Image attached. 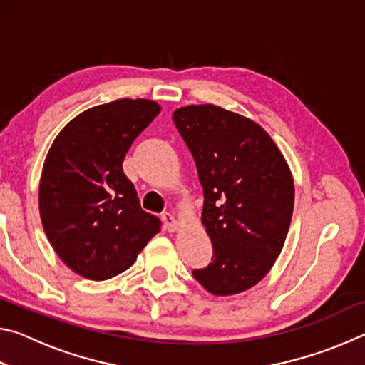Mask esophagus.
<instances>
[{"instance_id": "esophagus-1", "label": "esophagus", "mask_w": 365, "mask_h": 365, "mask_svg": "<svg viewBox=\"0 0 365 365\" xmlns=\"http://www.w3.org/2000/svg\"><path fill=\"white\" fill-rule=\"evenodd\" d=\"M163 222H164V225H165V228H168L169 232H175L177 228H178V222H177V219L170 212H164L163 214Z\"/></svg>"}]
</instances>
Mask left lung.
Here are the masks:
<instances>
[{"instance_id": "1", "label": "left lung", "mask_w": 365, "mask_h": 365, "mask_svg": "<svg viewBox=\"0 0 365 365\" xmlns=\"http://www.w3.org/2000/svg\"><path fill=\"white\" fill-rule=\"evenodd\" d=\"M174 123L193 154L212 262L193 270L215 296L243 293L269 274L285 245L294 206L292 170L255 120L215 104L178 108Z\"/></svg>"}]
</instances>
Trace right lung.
I'll list each match as a JSON object with an SVG mask.
<instances>
[{
	"mask_svg": "<svg viewBox=\"0 0 365 365\" xmlns=\"http://www.w3.org/2000/svg\"><path fill=\"white\" fill-rule=\"evenodd\" d=\"M159 113L143 98L100 104L73 117L49 148L38 190L43 230L61 261L85 279L122 274L160 232L122 170L135 138Z\"/></svg>",
	"mask_w": 365,
	"mask_h": 365,
	"instance_id": "1",
	"label": "right lung"
}]
</instances>
